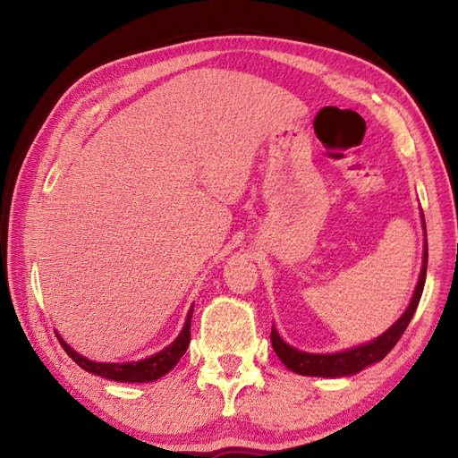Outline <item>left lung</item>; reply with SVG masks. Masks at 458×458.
<instances>
[{
    "mask_svg": "<svg viewBox=\"0 0 458 458\" xmlns=\"http://www.w3.org/2000/svg\"><path fill=\"white\" fill-rule=\"evenodd\" d=\"M422 217V229L426 234V224H424V214ZM426 267H428V241L424 237V256H422V269L417 288H414V294L409 301L405 313L401 315L397 321L387 328L378 338H374L367 344L357 345V348L342 350L336 353H308L293 348V345L286 344L279 332H276L275 325L271 328V344L276 357L281 359L283 365L296 374H303V377H323V378H344L352 377V374L361 372L363 369L382 361V359L392 352L394 345L403 336L405 328L409 327L411 318L419 308V301L424 290L426 283Z\"/></svg>",
    "mask_w": 458,
    "mask_h": 458,
    "instance_id": "obj_1",
    "label": "left lung"
}]
</instances>
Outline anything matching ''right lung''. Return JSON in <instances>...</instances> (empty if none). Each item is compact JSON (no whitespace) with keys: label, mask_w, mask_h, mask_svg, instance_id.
<instances>
[{"label":"right lung","mask_w":458,"mask_h":458,"mask_svg":"<svg viewBox=\"0 0 458 458\" xmlns=\"http://www.w3.org/2000/svg\"><path fill=\"white\" fill-rule=\"evenodd\" d=\"M191 318H192V306L187 313L185 325L179 332V336L170 344L165 345L164 350L158 353L150 355L147 359H141V361H130V363H99V361H91V359L80 355L74 352L71 345H68L57 332V338L63 345V350L68 353V357H72V361H76L81 369L97 374V377L106 378V380H114V382H155L162 378L164 374H168L182 359L189 348L191 342Z\"/></svg>","instance_id":"right-lung-1"}]
</instances>
